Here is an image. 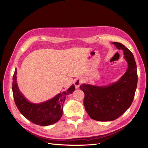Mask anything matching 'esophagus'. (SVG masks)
Wrapping results in <instances>:
<instances>
[{
  "label": "esophagus",
  "mask_w": 148,
  "mask_h": 148,
  "mask_svg": "<svg viewBox=\"0 0 148 148\" xmlns=\"http://www.w3.org/2000/svg\"><path fill=\"white\" fill-rule=\"evenodd\" d=\"M82 82H83V79H82V78H80V77H78V78L75 79V80H74V85H75L76 88H78L79 87V86L82 84Z\"/></svg>",
  "instance_id": "34e87169"
}]
</instances>
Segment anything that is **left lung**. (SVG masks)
<instances>
[{"instance_id": "1", "label": "left lung", "mask_w": 148, "mask_h": 148, "mask_svg": "<svg viewBox=\"0 0 148 148\" xmlns=\"http://www.w3.org/2000/svg\"><path fill=\"white\" fill-rule=\"evenodd\" d=\"M112 44L123 51L128 66L124 74L116 82L107 85L84 84L80 86L85 94L86 112L91 119L99 121H111L121 116L132 104L137 86V71L133 53L121 43Z\"/></svg>"}]
</instances>
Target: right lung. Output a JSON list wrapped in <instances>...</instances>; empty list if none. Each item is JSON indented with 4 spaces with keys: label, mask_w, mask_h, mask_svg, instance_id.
I'll use <instances>...</instances> for the list:
<instances>
[{
    "label": "right lung",
    "mask_w": 148,
    "mask_h": 148,
    "mask_svg": "<svg viewBox=\"0 0 148 148\" xmlns=\"http://www.w3.org/2000/svg\"><path fill=\"white\" fill-rule=\"evenodd\" d=\"M17 69L13 77L12 90L14 102L23 115L32 123L41 126H47L58 122L63 114V107L66 97L75 90L74 84L52 99L40 103L30 102L19 90L17 83Z\"/></svg>",
    "instance_id": "obj_1"
}]
</instances>
